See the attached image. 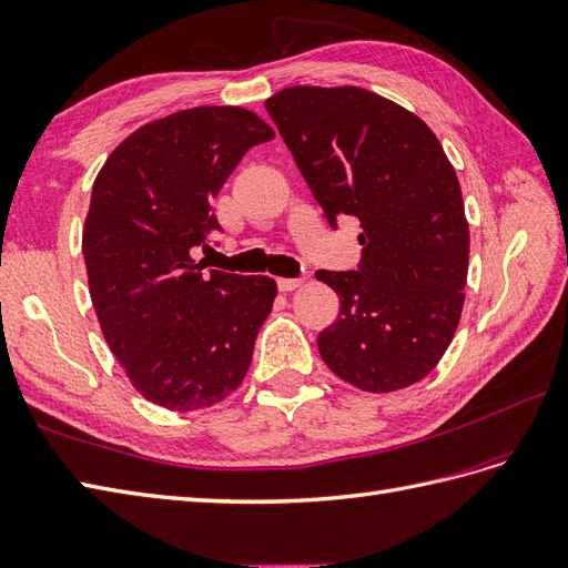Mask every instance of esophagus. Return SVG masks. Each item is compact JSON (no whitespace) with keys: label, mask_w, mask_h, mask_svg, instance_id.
<instances>
[{"label":"esophagus","mask_w":568,"mask_h":568,"mask_svg":"<svg viewBox=\"0 0 568 568\" xmlns=\"http://www.w3.org/2000/svg\"><path fill=\"white\" fill-rule=\"evenodd\" d=\"M302 285V278H278V290L281 293H293Z\"/></svg>","instance_id":"1"}]
</instances>
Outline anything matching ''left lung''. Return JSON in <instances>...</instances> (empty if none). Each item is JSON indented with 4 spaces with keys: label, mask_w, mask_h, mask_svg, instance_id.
<instances>
[{
    "label": "left lung",
    "mask_w": 568,
    "mask_h": 568,
    "mask_svg": "<svg viewBox=\"0 0 568 568\" xmlns=\"http://www.w3.org/2000/svg\"><path fill=\"white\" fill-rule=\"evenodd\" d=\"M266 110L328 223L355 215L362 227L357 271H316L341 300L318 353L369 394L417 384L454 341L470 254L460 184L439 139L410 110L357 85H293Z\"/></svg>",
    "instance_id": "8db88e82"
}]
</instances>
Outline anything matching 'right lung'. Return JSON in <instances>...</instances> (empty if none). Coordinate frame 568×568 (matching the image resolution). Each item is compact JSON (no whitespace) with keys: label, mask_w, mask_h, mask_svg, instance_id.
Returning <instances> with one entry per match:
<instances>
[{"label":"right lung","mask_w":568,"mask_h":568,"mask_svg":"<svg viewBox=\"0 0 568 568\" xmlns=\"http://www.w3.org/2000/svg\"><path fill=\"white\" fill-rule=\"evenodd\" d=\"M273 136L252 110H180L129 134L93 182L81 240L93 310L129 382L160 408H211L252 365L275 281L203 273L192 250L221 230L211 203L230 172Z\"/></svg>","instance_id":"right-lung-1"}]
</instances>
